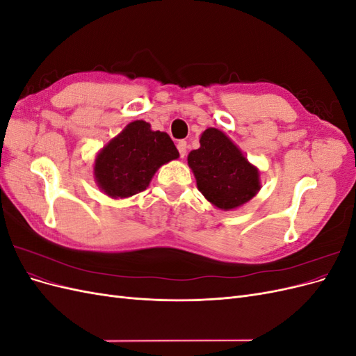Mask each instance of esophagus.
<instances>
[{
  "label": "esophagus",
  "mask_w": 356,
  "mask_h": 356,
  "mask_svg": "<svg viewBox=\"0 0 356 356\" xmlns=\"http://www.w3.org/2000/svg\"><path fill=\"white\" fill-rule=\"evenodd\" d=\"M177 147H178L179 156H181V157H186V153H187V141H178Z\"/></svg>",
  "instance_id": "1"
}]
</instances>
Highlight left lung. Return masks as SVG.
<instances>
[{
	"mask_svg": "<svg viewBox=\"0 0 356 356\" xmlns=\"http://www.w3.org/2000/svg\"><path fill=\"white\" fill-rule=\"evenodd\" d=\"M200 147L187 160L202 195L218 209L230 211L250 202L260 191V170L224 132L209 127Z\"/></svg>",
	"mask_w": 356,
	"mask_h": 356,
	"instance_id": "left-lung-1",
	"label": "left lung"
}]
</instances>
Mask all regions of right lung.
<instances>
[{
  "mask_svg": "<svg viewBox=\"0 0 356 356\" xmlns=\"http://www.w3.org/2000/svg\"><path fill=\"white\" fill-rule=\"evenodd\" d=\"M178 157L166 132L152 131L149 123L135 120L98 153L93 175L106 196L124 199L144 191L157 169Z\"/></svg>",
  "mask_w": 356,
  "mask_h": 356,
  "instance_id": "add662e5",
  "label": "right lung"
}]
</instances>
